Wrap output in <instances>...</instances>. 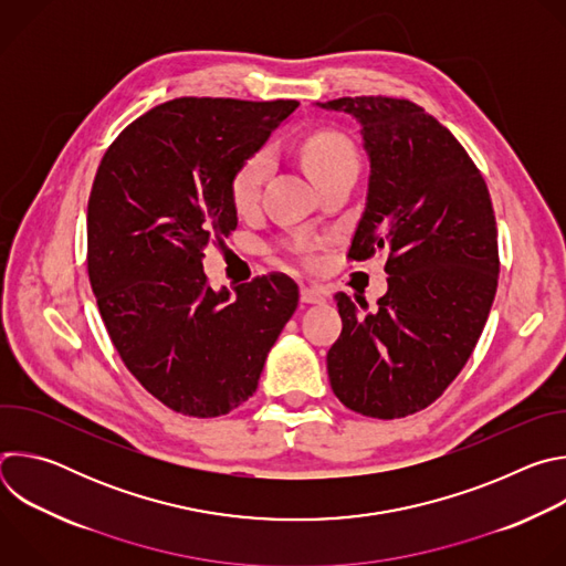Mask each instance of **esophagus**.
Wrapping results in <instances>:
<instances>
[{"mask_svg": "<svg viewBox=\"0 0 566 566\" xmlns=\"http://www.w3.org/2000/svg\"><path fill=\"white\" fill-rule=\"evenodd\" d=\"M300 300L304 304H317V302L325 300V293H322L317 286H302L300 289Z\"/></svg>", "mask_w": 566, "mask_h": 566, "instance_id": "esophagus-1", "label": "esophagus"}]
</instances>
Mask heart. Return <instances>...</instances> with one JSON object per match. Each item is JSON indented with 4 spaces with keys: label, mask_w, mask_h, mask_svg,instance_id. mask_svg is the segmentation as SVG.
<instances>
[{
    "label": "heart",
    "mask_w": 566,
    "mask_h": 566,
    "mask_svg": "<svg viewBox=\"0 0 566 566\" xmlns=\"http://www.w3.org/2000/svg\"><path fill=\"white\" fill-rule=\"evenodd\" d=\"M302 160L311 179L322 184L325 179L354 170L356 172V154L347 138L334 132H315L302 143ZM271 172V154L266 149L251 154L244 164L237 168L230 181V197L237 210H251L258 199L264 179Z\"/></svg>",
    "instance_id": "heart-1"
}]
</instances>
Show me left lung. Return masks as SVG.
<instances>
[{
    "label": "left lung",
    "instance_id": "8db88e82",
    "mask_svg": "<svg viewBox=\"0 0 566 566\" xmlns=\"http://www.w3.org/2000/svg\"><path fill=\"white\" fill-rule=\"evenodd\" d=\"M315 105L360 125L369 184L349 260L382 253L389 275L374 311L336 293L343 334L327 354L332 389L363 417L400 419L446 391L486 325L500 275L491 195L423 107L385 96Z\"/></svg>",
    "mask_w": 566,
    "mask_h": 566
}]
</instances>
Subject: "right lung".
I'll list each match as a JSON object with an SVG mask.
<instances>
[{"instance_id": "add662e5", "label": "right lung", "mask_w": 566, "mask_h": 566, "mask_svg": "<svg viewBox=\"0 0 566 566\" xmlns=\"http://www.w3.org/2000/svg\"><path fill=\"white\" fill-rule=\"evenodd\" d=\"M295 107L175 98L127 125L101 160L90 282L125 367L179 415L212 419L249 400L297 308V284L282 273L230 293L201 264L210 241L237 228L232 175Z\"/></svg>"}]
</instances>
